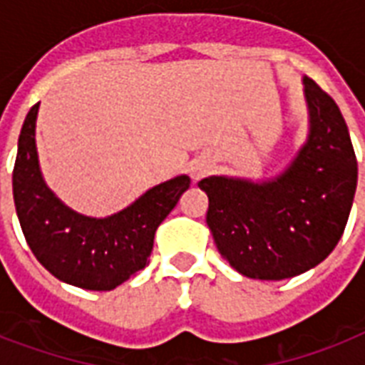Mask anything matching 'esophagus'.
Listing matches in <instances>:
<instances>
[{"instance_id":"obj_1","label":"esophagus","mask_w":365,"mask_h":365,"mask_svg":"<svg viewBox=\"0 0 365 365\" xmlns=\"http://www.w3.org/2000/svg\"><path fill=\"white\" fill-rule=\"evenodd\" d=\"M208 170H210V166L206 165V163H195L193 168H191V174H193L195 180H199V178L206 176Z\"/></svg>"}]
</instances>
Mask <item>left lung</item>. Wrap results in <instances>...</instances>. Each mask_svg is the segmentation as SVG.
Segmentation results:
<instances>
[{"instance_id":"1","label":"left lung","mask_w":365,"mask_h":365,"mask_svg":"<svg viewBox=\"0 0 365 365\" xmlns=\"http://www.w3.org/2000/svg\"><path fill=\"white\" fill-rule=\"evenodd\" d=\"M303 83L311 132L280 176L199 182L220 254L248 278L282 280L317 267L337 246L351 214L358 182L351 134L334 98L309 77Z\"/></svg>"}]
</instances>
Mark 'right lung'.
Returning <instances> with one entry per match:
<instances>
[{
	"label": "right lung",
	"instance_id": "1",
	"mask_svg": "<svg viewBox=\"0 0 365 365\" xmlns=\"http://www.w3.org/2000/svg\"><path fill=\"white\" fill-rule=\"evenodd\" d=\"M36 104L19 136L13 197L24 239L51 274L71 286L108 292L148 265L155 231L189 189L187 176L165 182L104 220L70 210L45 185L36 149Z\"/></svg>",
	"mask_w": 365,
	"mask_h": 365
}]
</instances>
